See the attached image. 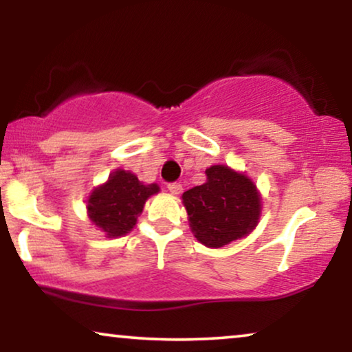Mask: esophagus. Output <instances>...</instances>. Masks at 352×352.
I'll list each match as a JSON object with an SVG mask.
<instances>
[{
	"mask_svg": "<svg viewBox=\"0 0 352 352\" xmlns=\"http://www.w3.org/2000/svg\"><path fill=\"white\" fill-rule=\"evenodd\" d=\"M168 190H170L173 195H179L182 192V186L179 182H171V184H168Z\"/></svg>",
	"mask_w": 352,
	"mask_h": 352,
	"instance_id": "obj_1",
	"label": "esophagus"
}]
</instances>
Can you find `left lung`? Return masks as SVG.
Wrapping results in <instances>:
<instances>
[{
	"mask_svg": "<svg viewBox=\"0 0 352 352\" xmlns=\"http://www.w3.org/2000/svg\"><path fill=\"white\" fill-rule=\"evenodd\" d=\"M206 182L182 194L194 237L208 248H221L247 237L261 218L263 199L245 173L228 165L206 168Z\"/></svg>",
	"mask_w": 352,
	"mask_h": 352,
	"instance_id": "left-lung-1",
	"label": "left lung"
}]
</instances>
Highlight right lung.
Wrapping results in <instances>:
<instances>
[{
  "label": "right lung",
  "mask_w": 352,
  "mask_h": 352,
  "mask_svg": "<svg viewBox=\"0 0 352 352\" xmlns=\"http://www.w3.org/2000/svg\"><path fill=\"white\" fill-rule=\"evenodd\" d=\"M160 192L155 182L144 184L131 171L118 170L109 179L91 190L86 199V213L91 223L107 239L126 235L138 223L148 197Z\"/></svg>",
  "instance_id": "1"
}]
</instances>
